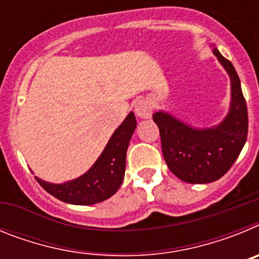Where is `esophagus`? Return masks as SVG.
<instances>
[{
	"label": "esophagus",
	"instance_id": "34e87169",
	"mask_svg": "<svg viewBox=\"0 0 259 259\" xmlns=\"http://www.w3.org/2000/svg\"><path fill=\"white\" fill-rule=\"evenodd\" d=\"M135 113L140 118H149L152 115V105L148 100H140L135 104Z\"/></svg>",
	"mask_w": 259,
	"mask_h": 259
}]
</instances>
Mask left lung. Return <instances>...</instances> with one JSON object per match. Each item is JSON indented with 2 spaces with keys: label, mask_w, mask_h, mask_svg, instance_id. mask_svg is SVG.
<instances>
[{
  "label": "left lung",
  "mask_w": 259,
  "mask_h": 259,
  "mask_svg": "<svg viewBox=\"0 0 259 259\" xmlns=\"http://www.w3.org/2000/svg\"><path fill=\"white\" fill-rule=\"evenodd\" d=\"M231 79V106L218 125L194 128L166 111H157L153 120L161 134L162 153L171 172L191 184L221 179L230 170L248 137V109L239 75L217 48L212 49Z\"/></svg>",
  "instance_id": "8db88e82"
}]
</instances>
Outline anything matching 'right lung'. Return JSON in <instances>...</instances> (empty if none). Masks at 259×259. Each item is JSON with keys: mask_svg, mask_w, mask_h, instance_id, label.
<instances>
[{"mask_svg": "<svg viewBox=\"0 0 259 259\" xmlns=\"http://www.w3.org/2000/svg\"><path fill=\"white\" fill-rule=\"evenodd\" d=\"M135 114L130 113L110 137L104 152L84 175L62 184H53L35 176L52 196L72 205H93L111 197L122 185L128 144L136 128Z\"/></svg>", "mask_w": 259, "mask_h": 259, "instance_id": "right-lung-1", "label": "right lung"}]
</instances>
